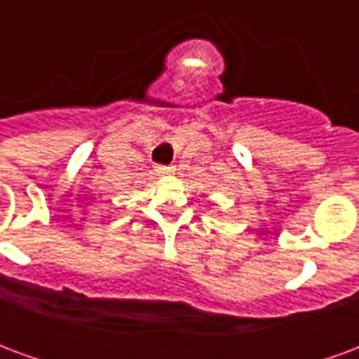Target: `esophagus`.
<instances>
[{
	"label": "esophagus",
	"instance_id": "1",
	"mask_svg": "<svg viewBox=\"0 0 359 359\" xmlns=\"http://www.w3.org/2000/svg\"><path fill=\"white\" fill-rule=\"evenodd\" d=\"M175 171L172 165H156V172L157 175H169V172Z\"/></svg>",
	"mask_w": 359,
	"mask_h": 359
}]
</instances>
